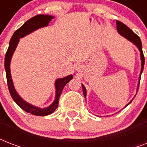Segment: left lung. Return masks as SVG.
<instances>
[{"instance_id": "1", "label": "left lung", "mask_w": 147, "mask_h": 147, "mask_svg": "<svg viewBox=\"0 0 147 147\" xmlns=\"http://www.w3.org/2000/svg\"><path fill=\"white\" fill-rule=\"evenodd\" d=\"M117 24V30L120 33V35H121L122 36L127 39V40H129L130 42H131L133 44H134L136 47L138 48L139 49L140 53V60H141V70H140V78H139V83H138V85H137V92L138 91V88H139V85H140V77H141V74L143 72V70H144V63H145V59H144V53H143V49H142V42L141 40L140 39V37L137 34H135L134 32H133L131 30H130L127 26H126L125 24H123V23L117 20L116 21ZM82 91H83V94H84V96L85 98H86V94H87V92H86V88H85L84 85L82 84ZM136 96V95H135ZM133 99L130 100V102L128 103L127 105H126V107L127 106L130 105V103L132 102ZM123 107V108H124Z\"/></svg>"}]
</instances>
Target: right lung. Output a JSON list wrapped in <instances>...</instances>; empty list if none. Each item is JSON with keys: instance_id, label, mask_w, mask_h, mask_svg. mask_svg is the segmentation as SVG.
Listing matches in <instances>:
<instances>
[{"instance_id": "obj_1", "label": "right lung", "mask_w": 147, "mask_h": 147, "mask_svg": "<svg viewBox=\"0 0 147 147\" xmlns=\"http://www.w3.org/2000/svg\"><path fill=\"white\" fill-rule=\"evenodd\" d=\"M53 18H54V17L51 16V15L39 14L32 17L31 19L28 20L23 26H20L13 34L12 37L10 40L9 47H8V49L5 55V59H4V68H5L8 88H9L10 95L20 107H21L22 109L27 113H30V114H33V115H36V116H47V115H49V114L55 111V109L57 108L58 105H59V99L60 95L62 94L63 88L69 81L72 79L73 76L69 75V76H65L64 78H57L55 80V99L49 106L44 107V108H41V107H38L36 106L31 105L30 103L26 102V100H24L17 93V92L15 89L12 77H11V74H10V61H11L12 56L13 55V53L15 52V49L18 45L20 39L26 36V35H28L30 33H33V31L36 30L38 29L47 26L49 25V22Z\"/></svg>"}]
</instances>
